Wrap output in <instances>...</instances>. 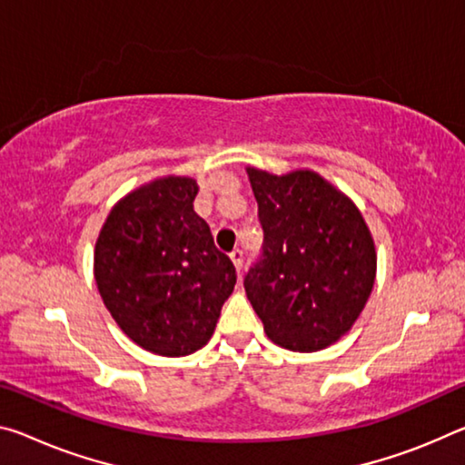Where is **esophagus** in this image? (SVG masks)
<instances>
[{
	"instance_id": "obj_1",
	"label": "esophagus",
	"mask_w": 465,
	"mask_h": 465,
	"mask_svg": "<svg viewBox=\"0 0 465 465\" xmlns=\"http://www.w3.org/2000/svg\"><path fill=\"white\" fill-rule=\"evenodd\" d=\"M230 256H232V261H233V264H235V269H238V272H240L242 267H244V250H242V248H233Z\"/></svg>"
}]
</instances>
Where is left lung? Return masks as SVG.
Listing matches in <instances>:
<instances>
[{
  "mask_svg": "<svg viewBox=\"0 0 465 465\" xmlns=\"http://www.w3.org/2000/svg\"><path fill=\"white\" fill-rule=\"evenodd\" d=\"M259 203L261 256L244 290L264 333L292 351L335 343L371 296L377 252L348 196L312 172L271 175L248 167Z\"/></svg>",
  "mask_w": 465,
  "mask_h": 465,
  "instance_id": "left-lung-1",
  "label": "left lung"
}]
</instances>
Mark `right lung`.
I'll return each mask as SVG.
<instances>
[{
    "mask_svg": "<svg viewBox=\"0 0 465 465\" xmlns=\"http://www.w3.org/2000/svg\"><path fill=\"white\" fill-rule=\"evenodd\" d=\"M198 186L163 178L117 203L94 248L99 293L132 341L188 356L209 341L232 296L235 267L194 213Z\"/></svg>",
    "mask_w": 465,
    "mask_h": 465,
    "instance_id": "1",
    "label": "right lung"
}]
</instances>
